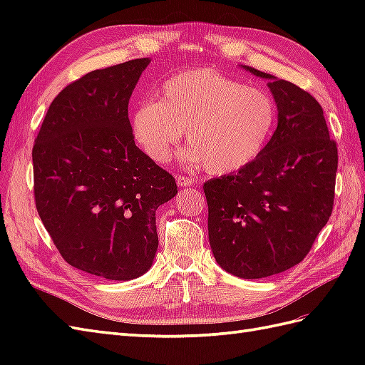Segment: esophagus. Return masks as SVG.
Segmentation results:
<instances>
[{"label": "esophagus", "instance_id": "esophagus-1", "mask_svg": "<svg viewBox=\"0 0 365 365\" xmlns=\"http://www.w3.org/2000/svg\"><path fill=\"white\" fill-rule=\"evenodd\" d=\"M175 180H177V185L180 188H185V187H191L192 183H195V178H191V177H185V175H177L175 177Z\"/></svg>", "mask_w": 365, "mask_h": 365}]
</instances>
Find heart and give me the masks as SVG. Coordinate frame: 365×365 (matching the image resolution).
Instances as JSON below:
<instances>
[{"instance_id":"1","label":"heart","mask_w":365,"mask_h":365,"mask_svg":"<svg viewBox=\"0 0 365 365\" xmlns=\"http://www.w3.org/2000/svg\"><path fill=\"white\" fill-rule=\"evenodd\" d=\"M277 120L268 91L213 68H190L170 76L158 100H144L131 113V135L150 160L166 163L187 130L190 144L178 158L204 163L213 175L250 166L260 157Z\"/></svg>"}]
</instances>
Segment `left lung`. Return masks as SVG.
<instances>
[{
  "instance_id": "8db88e82",
  "label": "left lung",
  "mask_w": 365,
  "mask_h": 365,
  "mask_svg": "<svg viewBox=\"0 0 365 365\" xmlns=\"http://www.w3.org/2000/svg\"><path fill=\"white\" fill-rule=\"evenodd\" d=\"M263 80L277 127L260 157L204 183L208 240L218 265L242 279L268 277L306 257L334 202L337 147L317 100L293 83L242 66Z\"/></svg>"
}]
</instances>
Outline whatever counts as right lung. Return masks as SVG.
<instances>
[{
  "mask_svg": "<svg viewBox=\"0 0 365 365\" xmlns=\"http://www.w3.org/2000/svg\"><path fill=\"white\" fill-rule=\"evenodd\" d=\"M150 58L98 68L53 100L33 149L38 216L64 260L131 281L158 250L155 212L177 195L174 177L139 150L128 100Z\"/></svg>",
  "mask_w": 365,
  "mask_h": 365,
  "instance_id": "obj_1",
  "label": "right lung"
}]
</instances>
